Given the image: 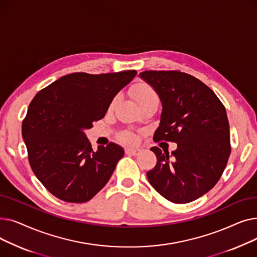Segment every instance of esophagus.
<instances>
[{"label": "esophagus", "mask_w": 257, "mask_h": 257, "mask_svg": "<svg viewBox=\"0 0 257 257\" xmlns=\"http://www.w3.org/2000/svg\"><path fill=\"white\" fill-rule=\"evenodd\" d=\"M142 152L141 149H138V148H129V149L126 150V153L128 155H132V156H138L140 155Z\"/></svg>", "instance_id": "obj_1"}]
</instances>
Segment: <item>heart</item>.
<instances>
[{"instance_id":"b5f03b06","label":"heart","mask_w":257,"mask_h":257,"mask_svg":"<svg viewBox=\"0 0 257 257\" xmlns=\"http://www.w3.org/2000/svg\"><path fill=\"white\" fill-rule=\"evenodd\" d=\"M132 96H133L134 99H136L138 104L147 100V99L157 98L155 91L149 85H147L145 83H139V84L134 86L133 91H132ZM113 103H114V101H113ZM124 140L128 143H131V142L134 141V137L130 136V134H126V136L124 137Z\"/></svg>"}]
</instances>
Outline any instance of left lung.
Segmentation results:
<instances>
[{
  "mask_svg": "<svg viewBox=\"0 0 257 257\" xmlns=\"http://www.w3.org/2000/svg\"><path fill=\"white\" fill-rule=\"evenodd\" d=\"M140 78L161 102L153 140L170 141L177 149L152 147L155 168L147 172L150 184L173 203L203 196L221 178L230 155V131L224 105L203 82L178 71H145Z\"/></svg>",
  "mask_w": 257,
  "mask_h": 257,
  "instance_id": "left-lung-1",
  "label": "left lung"
}]
</instances>
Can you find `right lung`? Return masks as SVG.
I'll return each mask as SVG.
<instances>
[{
  "label": "right lung",
  "instance_id": "obj_1",
  "mask_svg": "<svg viewBox=\"0 0 257 257\" xmlns=\"http://www.w3.org/2000/svg\"><path fill=\"white\" fill-rule=\"evenodd\" d=\"M137 74L74 73L33 98L22 134L32 171L52 195L83 203L110 179L124 149L110 143L93 151L85 131L105 116L113 98Z\"/></svg>",
  "mask_w": 257,
  "mask_h": 257
}]
</instances>
